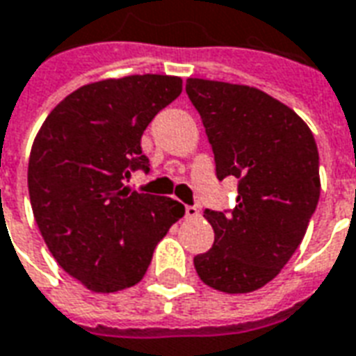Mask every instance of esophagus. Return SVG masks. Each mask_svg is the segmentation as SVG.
I'll use <instances>...</instances> for the list:
<instances>
[{"label": "esophagus", "mask_w": 356, "mask_h": 356, "mask_svg": "<svg viewBox=\"0 0 356 356\" xmlns=\"http://www.w3.org/2000/svg\"><path fill=\"white\" fill-rule=\"evenodd\" d=\"M185 216H186V219H194V217L200 216V209L196 208V206H186Z\"/></svg>", "instance_id": "34e87169"}]
</instances>
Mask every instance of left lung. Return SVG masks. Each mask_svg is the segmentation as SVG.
<instances>
[{"label":"left lung","mask_w":356,"mask_h":356,"mask_svg":"<svg viewBox=\"0 0 356 356\" xmlns=\"http://www.w3.org/2000/svg\"><path fill=\"white\" fill-rule=\"evenodd\" d=\"M185 89L206 127L217 179L238 181L234 208L204 211L216 242L194 267L225 293L259 290L290 261L318 204L313 133L259 89L200 78H188Z\"/></svg>","instance_id":"1"}]
</instances>
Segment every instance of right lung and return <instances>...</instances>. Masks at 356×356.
I'll return each instance as SVG.
<instances>
[{
	"label": "right lung",
	"mask_w": 356,
	"mask_h": 356,
	"mask_svg": "<svg viewBox=\"0 0 356 356\" xmlns=\"http://www.w3.org/2000/svg\"><path fill=\"white\" fill-rule=\"evenodd\" d=\"M183 91L177 76H127L76 89L45 118L28 162V193L45 244L68 275L99 293L135 286L156 244L185 216L168 196L131 191L148 173L140 137Z\"/></svg>",
	"instance_id": "right-lung-1"
}]
</instances>
